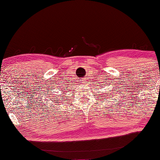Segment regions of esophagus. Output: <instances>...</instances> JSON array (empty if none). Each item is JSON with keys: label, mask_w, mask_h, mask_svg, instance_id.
Listing matches in <instances>:
<instances>
[{"label": "esophagus", "mask_w": 160, "mask_h": 160, "mask_svg": "<svg viewBox=\"0 0 160 160\" xmlns=\"http://www.w3.org/2000/svg\"><path fill=\"white\" fill-rule=\"evenodd\" d=\"M81 81V82H82V83H85V78H83V79H82V80H80Z\"/></svg>", "instance_id": "esophagus-1"}]
</instances>
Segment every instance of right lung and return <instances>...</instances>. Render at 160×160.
<instances>
[{
	"label": "right lung",
	"instance_id": "add662e5",
	"mask_svg": "<svg viewBox=\"0 0 160 160\" xmlns=\"http://www.w3.org/2000/svg\"><path fill=\"white\" fill-rule=\"evenodd\" d=\"M56 101H58V100H55V101H54V102H56Z\"/></svg>",
	"mask_w": 160,
	"mask_h": 160
}]
</instances>
